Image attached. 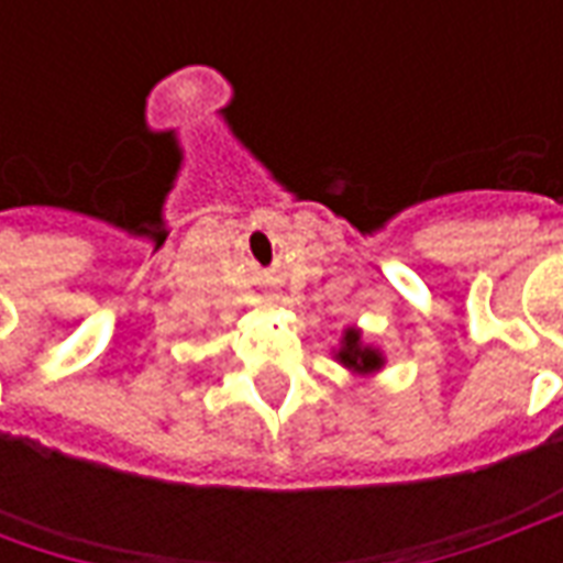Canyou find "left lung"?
<instances>
[{"mask_svg": "<svg viewBox=\"0 0 563 563\" xmlns=\"http://www.w3.org/2000/svg\"><path fill=\"white\" fill-rule=\"evenodd\" d=\"M338 362H341L343 367H350L353 374H374V371H379V367L386 365V358H383V353H379L377 346H367L365 341H362V331L358 329H346L343 331L341 338V350H338Z\"/></svg>", "mask_w": 563, "mask_h": 563, "instance_id": "obj_1", "label": "left lung"}]
</instances>
